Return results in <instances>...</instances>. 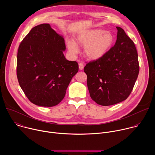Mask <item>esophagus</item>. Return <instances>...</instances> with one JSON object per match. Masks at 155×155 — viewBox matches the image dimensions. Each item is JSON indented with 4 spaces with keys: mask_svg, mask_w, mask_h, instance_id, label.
Listing matches in <instances>:
<instances>
[{
    "mask_svg": "<svg viewBox=\"0 0 155 155\" xmlns=\"http://www.w3.org/2000/svg\"><path fill=\"white\" fill-rule=\"evenodd\" d=\"M78 65H79V69H80V70H83V69H84V64H83V63H81V62L79 63Z\"/></svg>",
    "mask_w": 155,
    "mask_h": 155,
    "instance_id": "1",
    "label": "esophagus"
}]
</instances>
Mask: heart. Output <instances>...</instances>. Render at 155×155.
Listing matches in <instances>:
<instances>
[{
  "label": "heart",
  "instance_id": "b5f03b06",
  "mask_svg": "<svg viewBox=\"0 0 155 155\" xmlns=\"http://www.w3.org/2000/svg\"><path fill=\"white\" fill-rule=\"evenodd\" d=\"M114 38L113 35L102 29L87 30L80 33L76 38V43L84 47L83 54L90 60H97L104 56L111 48ZM73 40H68L67 46L72 54L78 52V47Z\"/></svg>",
  "mask_w": 155,
  "mask_h": 155
}]
</instances>
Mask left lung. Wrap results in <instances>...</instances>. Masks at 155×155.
I'll return each mask as SVG.
<instances>
[{
    "label": "left lung",
    "instance_id": "obj_1",
    "mask_svg": "<svg viewBox=\"0 0 155 155\" xmlns=\"http://www.w3.org/2000/svg\"><path fill=\"white\" fill-rule=\"evenodd\" d=\"M115 45L99 59L84 68L91 99L103 106L126 100L133 89L139 72L138 54L134 43L124 31L117 27Z\"/></svg>",
    "mask_w": 155,
    "mask_h": 155
}]
</instances>
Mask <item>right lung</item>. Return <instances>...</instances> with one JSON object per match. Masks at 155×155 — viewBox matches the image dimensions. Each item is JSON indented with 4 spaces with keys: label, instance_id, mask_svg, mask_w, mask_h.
Returning a JSON list of instances; mask_svg holds the SVG:
<instances>
[{
    "label": "right lung",
    "instance_id": "add662e5",
    "mask_svg": "<svg viewBox=\"0 0 155 155\" xmlns=\"http://www.w3.org/2000/svg\"><path fill=\"white\" fill-rule=\"evenodd\" d=\"M64 38L49 24L33 28L21 42L16 61L19 84L28 99L41 107H53L64 99L78 71L76 61L65 59Z\"/></svg>",
    "mask_w": 155,
    "mask_h": 155
}]
</instances>
